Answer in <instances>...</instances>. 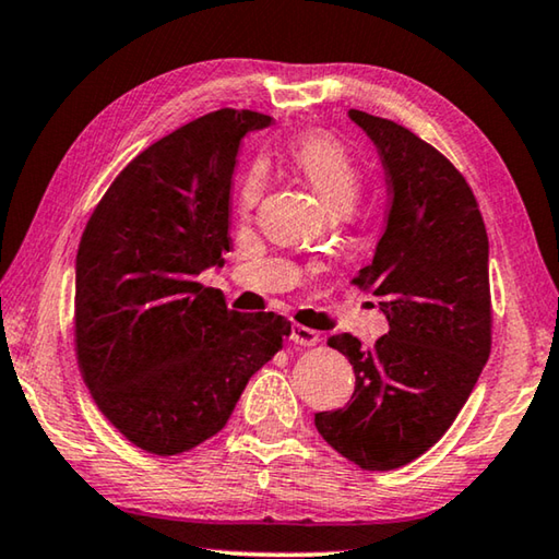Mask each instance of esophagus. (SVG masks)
I'll use <instances>...</instances> for the list:
<instances>
[{"label": "esophagus", "instance_id": "esophagus-1", "mask_svg": "<svg viewBox=\"0 0 559 559\" xmlns=\"http://www.w3.org/2000/svg\"><path fill=\"white\" fill-rule=\"evenodd\" d=\"M290 343L302 345V347H313L320 343V335L316 330H310L306 325H293L290 328Z\"/></svg>", "mask_w": 559, "mask_h": 559}]
</instances>
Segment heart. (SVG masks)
Segmentation results:
<instances>
[{
  "label": "heart",
  "instance_id": "heart-1",
  "mask_svg": "<svg viewBox=\"0 0 559 559\" xmlns=\"http://www.w3.org/2000/svg\"><path fill=\"white\" fill-rule=\"evenodd\" d=\"M290 165L306 179L330 214H347L359 197L362 173L349 150L325 132H308L288 150ZM261 192V175L251 173L239 194L241 206H251Z\"/></svg>",
  "mask_w": 559,
  "mask_h": 559
}]
</instances>
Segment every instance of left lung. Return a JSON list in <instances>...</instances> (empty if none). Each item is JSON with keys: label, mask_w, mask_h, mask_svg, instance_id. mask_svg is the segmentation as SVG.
I'll list each match as a JSON object with an SVG mask.
<instances>
[{"label": "left lung", "mask_w": 559, "mask_h": 559, "mask_svg": "<svg viewBox=\"0 0 559 559\" xmlns=\"http://www.w3.org/2000/svg\"><path fill=\"white\" fill-rule=\"evenodd\" d=\"M380 153L390 214L355 283L380 298L390 333L374 347L330 337L355 370L337 412H318L330 447L367 471L421 456L456 419L490 353L488 234L476 197L439 150L392 120L349 110Z\"/></svg>", "instance_id": "1"}]
</instances>
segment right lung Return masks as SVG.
<instances>
[{
    "mask_svg": "<svg viewBox=\"0 0 559 559\" xmlns=\"http://www.w3.org/2000/svg\"><path fill=\"white\" fill-rule=\"evenodd\" d=\"M271 126L222 108L187 122L116 177L75 253V355L120 433L175 456L229 421L290 323L243 316L197 276L229 251L231 177L241 140Z\"/></svg>",
    "mask_w": 559,
    "mask_h": 559,
    "instance_id": "1",
    "label": "right lung"
}]
</instances>
